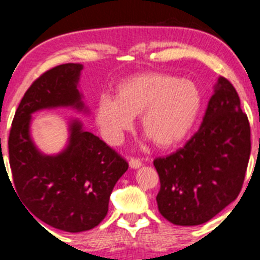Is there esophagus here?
I'll list each match as a JSON object with an SVG mask.
<instances>
[{"instance_id":"esophagus-1","label":"esophagus","mask_w":260,"mask_h":260,"mask_svg":"<svg viewBox=\"0 0 260 260\" xmlns=\"http://www.w3.org/2000/svg\"><path fill=\"white\" fill-rule=\"evenodd\" d=\"M142 166V162L137 158H129V167L131 169H140Z\"/></svg>"}]
</instances>
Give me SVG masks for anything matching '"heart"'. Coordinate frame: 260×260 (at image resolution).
Here are the masks:
<instances>
[{
    "mask_svg": "<svg viewBox=\"0 0 260 260\" xmlns=\"http://www.w3.org/2000/svg\"><path fill=\"white\" fill-rule=\"evenodd\" d=\"M201 104V90L192 80L146 72L120 81L115 98L102 95L95 106V122L104 140L118 145L132 129L135 115L141 114L147 138L166 149L187 137Z\"/></svg>",
    "mask_w": 260,
    "mask_h": 260,
    "instance_id": "obj_1",
    "label": "heart"
}]
</instances>
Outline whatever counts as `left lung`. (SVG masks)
Instances as JSON below:
<instances>
[{
	"instance_id": "left-lung-1",
	"label": "left lung",
	"mask_w": 260,
	"mask_h": 260,
	"mask_svg": "<svg viewBox=\"0 0 260 260\" xmlns=\"http://www.w3.org/2000/svg\"><path fill=\"white\" fill-rule=\"evenodd\" d=\"M250 156V127L234 86L217 78L203 123L166 158H156L158 211L181 226L209 221L239 195Z\"/></svg>"
}]
</instances>
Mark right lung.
<instances>
[{
	"label": "right lung",
	"instance_id": "1",
	"mask_svg": "<svg viewBox=\"0 0 260 260\" xmlns=\"http://www.w3.org/2000/svg\"><path fill=\"white\" fill-rule=\"evenodd\" d=\"M83 68L62 64L34 81L15 113L9 137L15 190L28 214L68 233L90 230L106 217L113 187L128 170L127 162L85 131L78 118L68 120L67 145L57 153H44L34 141L36 112L69 108L90 113L79 89Z\"/></svg>",
	"mask_w": 260,
	"mask_h": 260
}]
</instances>
